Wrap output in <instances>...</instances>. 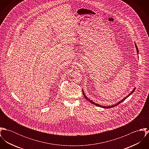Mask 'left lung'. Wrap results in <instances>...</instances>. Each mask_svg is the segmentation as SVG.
Listing matches in <instances>:
<instances>
[{"label":"left lung","instance_id":"8db88e82","mask_svg":"<svg viewBox=\"0 0 149 149\" xmlns=\"http://www.w3.org/2000/svg\"><path fill=\"white\" fill-rule=\"evenodd\" d=\"M135 47H136V52H137V54H138V53H139V50H138V47H137V46H136V43H135ZM135 88H134V89L131 91V93H130L127 96H126V97H125L123 99H122V100H121L120 101H119V102H118L117 103H115V104H113V105H112V106H101V105H100V104H96V103H95V102H93V101H92L91 100H90V99H89L86 96V95H85V93H84V91H83V95H84V97H85V99L87 100H88L90 103H91L92 104H94V105H96V106L100 107H102V108H112V107H113L116 106L117 105H118V104H120V103H122V102H123L125 100H126L128 96H130L134 91H135Z\"/></svg>","mask_w":149,"mask_h":149}]
</instances>
